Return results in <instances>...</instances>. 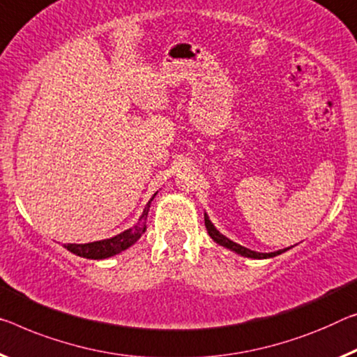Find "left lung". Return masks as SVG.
I'll return each instance as SVG.
<instances>
[{
  "mask_svg": "<svg viewBox=\"0 0 357 357\" xmlns=\"http://www.w3.org/2000/svg\"><path fill=\"white\" fill-rule=\"evenodd\" d=\"M204 223H206L207 233H209L211 238L215 241L217 244H220V245H223V248H227L229 250L236 252V254H239V255H243V257H248V259H259V260L260 259H271V257H276L279 254H282V252L289 250V248H287V249H281V250H276V252H270V254H261V252L250 250L248 248H243V245L233 243V241L228 239L227 236H223L215 227H213V223L209 220L207 213H204Z\"/></svg>",
  "mask_w": 357,
  "mask_h": 357,
  "instance_id": "left-lung-1",
  "label": "left lung"
}]
</instances>
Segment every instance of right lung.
Masks as SVG:
<instances>
[{"instance_id": "1", "label": "right lung", "mask_w": 357, "mask_h": 357, "mask_svg": "<svg viewBox=\"0 0 357 357\" xmlns=\"http://www.w3.org/2000/svg\"><path fill=\"white\" fill-rule=\"evenodd\" d=\"M155 196H156V193L151 196L150 201H148V204L144 209V213H142L139 222H137L132 228L126 229V231L113 236V238H109V239L94 241V243H87V244H65L63 248L70 250L71 254L83 257V259H91V260H102V259H108V257H113L116 254H121L123 250H126L132 244H135L137 241L140 239V236L145 233L148 211H150V204H151V201L155 199Z\"/></svg>"}]
</instances>
